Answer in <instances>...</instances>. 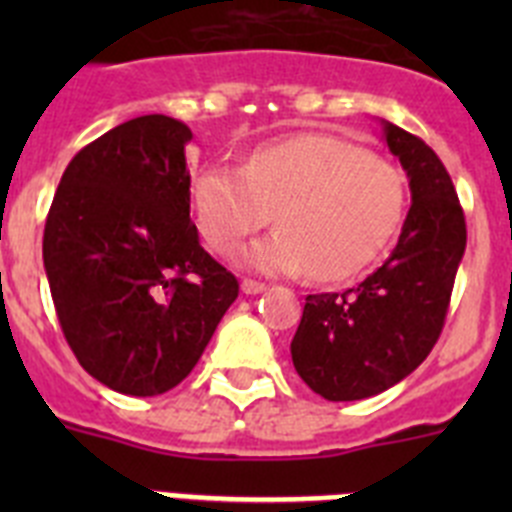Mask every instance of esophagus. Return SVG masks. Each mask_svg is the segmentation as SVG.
<instances>
[{"instance_id":"34e87169","label":"esophagus","mask_w":512,"mask_h":512,"mask_svg":"<svg viewBox=\"0 0 512 512\" xmlns=\"http://www.w3.org/2000/svg\"><path fill=\"white\" fill-rule=\"evenodd\" d=\"M241 289L246 292V295H259V292H264V289H266V284L256 282V279H243Z\"/></svg>"}]
</instances>
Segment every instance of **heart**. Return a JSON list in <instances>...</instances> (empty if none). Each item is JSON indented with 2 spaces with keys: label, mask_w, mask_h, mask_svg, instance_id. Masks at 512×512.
<instances>
[{
  "label": "heart",
  "mask_w": 512,
  "mask_h": 512,
  "mask_svg": "<svg viewBox=\"0 0 512 512\" xmlns=\"http://www.w3.org/2000/svg\"><path fill=\"white\" fill-rule=\"evenodd\" d=\"M189 194L202 238L223 256L277 212V233L253 243L243 259L266 274L310 271L318 282L366 269L405 212V179L395 166L325 133L256 148L243 169L205 166L192 176Z\"/></svg>",
  "instance_id": "heart-1"
}]
</instances>
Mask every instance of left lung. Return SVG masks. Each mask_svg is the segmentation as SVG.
<instances>
[{
  "mask_svg": "<svg viewBox=\"0 0 512 512\" xmlns=\"http://www.w3.org/2000/svg\"><path fill=\"white\" fill-rule=\"evenodd\" d=\"M382 125L413 197L400 241L359 287L307 295L292 338L297 374L330 402L379 395L423 364L441 336L467 248L464 210L441 158L418 135Z\"/></svg>",
  "mask_w": 512,
  "mask_h": 512,
  "instance_id": "obj_1",
  "label": "left lung"
}]
</instances>
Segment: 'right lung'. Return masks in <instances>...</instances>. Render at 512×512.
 Wrapping results in <instances>:
<instances>
[{"label": "right lung", "instance_id": "obj_1", "mask_svg": "<svg viewBox=\"0 0 512 512\" xmlns=\"http://www.w3.org/2000/svg\"><path fill=\"white\" fill-rule=\"evenodd\" d=\"M192 130L166 115L122 122L61 176L43 264L79 364L122 395L182 382L238 297L189 217Z\"/></svg>", "mask_w": 512, "mask_h": 512}]
</instances>
